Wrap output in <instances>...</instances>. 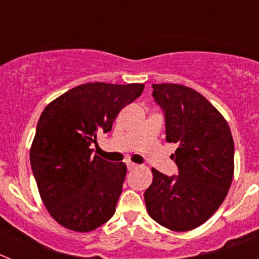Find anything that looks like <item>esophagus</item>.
<instances>
[{
	"label": "esophagus",
	"mask_w": 259,
	"mask_h": 259,
	"mask_svg": "<svg viewBox=\"0 0 259 259\" xmlns=\"http://www.w3.org/2000/svg\"><path fill=\"white\" fill-rule=\"evenodd\" d=\"M137 164L136 163H132V162H130V163H128V170L130 171H132V170H135V168H137Z\"/></svg>",
	"instance_id": "1"
}]
</instances>
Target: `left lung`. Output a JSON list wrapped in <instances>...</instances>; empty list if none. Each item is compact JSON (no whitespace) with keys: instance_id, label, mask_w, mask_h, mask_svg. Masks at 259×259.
<instances>
[{"instance_id":"obj_1","label":"left lung","mask_w":259,"mask_h":259,"mask_svg":"<svg viewBox=\"0 0 259 259\" xmlns=\"http://www.w3.org/2000/svg\"><path fill=\"white\" fill-rule=\"evenodd\" d=\"M166 115V140L179 175L152 168L144 198L148 214L163 227L184 232L200 227L224 201L235 172L233 139L224 116L197 91L180 84H153Z\"/></svg>"}]
</instances>
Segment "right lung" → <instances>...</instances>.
I'll return each instance as SVG.
<instances>
[{"instance_id": "1", "label": "right lung", "mask_w": 259, "mask_h": 259, "mask_svg": "<svg viewBox=\"0 0 259 259\" xmlns=\"http://www.w3.org/2000/svg\"><path fill=\"white\" fill-rule=\"evenodd\" d=\"M144 84L87 83L53 100L38 119L29 159L40 197L52 218L75 232H91L115 212L127 166L91 146L111 131L120 110Z\"/></svg>"}]
</instances>
